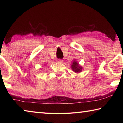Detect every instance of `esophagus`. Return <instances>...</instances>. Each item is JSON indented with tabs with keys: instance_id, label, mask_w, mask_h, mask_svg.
<instances>
[{
	"instance_id": "1",
	"label": "esophagus",
	"mask_w": 123,
	"mask_h": 123,
	"mask_svg": "<svg viewBox=\"0 0 123 123\" xmlns=\"http://www.w3.org/2000/svg\"><path fill=\"white\" fill-rule=\"evenodd\" d=\"M57 62H59V63H62V62H63V60L59 59V60H57Z\"/></svg>"
}]
</instances>
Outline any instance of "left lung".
Returning <instances> with one entry per match:
<instances>
[{
	"label": "left lung",
	"instance_id": "obj_1",
	"mask_svg": "<svg viewBox=\"0 0 123 123\" xmlns=\"http://www.w3.org/2000/svg\"><path fill=\"white\" fill-rule=\"evenodd\" d=\"M71 68L73 71L76 73L81 72L82 70V67L79 64L75 59L73 61V63L71 64Z\"/></svg>",
	"mask_w": 123,
	"mask_h": 123
}]
</instances>
